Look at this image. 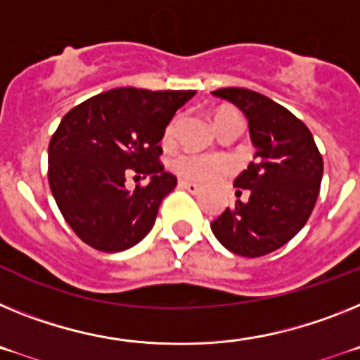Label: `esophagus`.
Here are the masks:
<instances>
[{
  "mask_svg": "<svg viewBox=\"0 0 360 360\" xmlns=\"http://www.w3.org/2000/svg\"><path fill=\"white\" fill-rule=\"evenodd\" d=\"M179 186L184 190H188L190 193H199L201 192V186L195 183H190V181H179Z\"/></svg>",
  "mask_w": 360,
  "mask_h": 360,
  "instance_id": "esophagus-1",
  "label": "esophagus"
}]
</instances>
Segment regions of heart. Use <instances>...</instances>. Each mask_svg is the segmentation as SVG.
<instances>
[{
	"mask_svg": "<svg viewBox=\"0 0 360 360\" xmlns=\"http://www.w3.org/2000/svg\"><path fill=\"white\" fill-rule=\"evenodd\" d=\"M223 114H233V112H217L215 117H219V115ZM176 124L177 121H172V123L168 124L167 132H165V139H167V141H170L172 137H174ZM174 168H176L177 174H181V176L186 177V179L212 181L228 170V161L224 158H219V155L186 152V154H181L174 159Z\"/></svg>",
	"mask_w": 360,
	"mask_h": 360,
	"instance_id": "obj_1",
	"label": "heart"
}]
</instances>
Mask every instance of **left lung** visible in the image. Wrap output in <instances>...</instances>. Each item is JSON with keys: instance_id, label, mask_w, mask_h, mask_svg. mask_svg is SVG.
Wrapping results in <instances>:
<instances>
[{"instance_id": "left-lung-1", "label": "left lung", "mask_w": 360, "mask_h": 360, "mask_svg": "<svg viewBox=\"0 0 360 360\" xmlns=\"http://www.w3.org/2000/svg\"><path fill=\"white\" fill-rule=\"evenodd\" d=\"M212 94L245 114L255 146L254 161L233 181L236 188L248 190V199H237L212 221V232L224 248L243 257L271 254L301 232L311 215L323 158L308 127L266 96L246 89Z\"/></svg>"}]
</instances>
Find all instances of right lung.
<instances>
[{
  "mask_svg": "<svg viewBox=\"0 0 360 360\" xmlns=\"http://www.w3.org/2000/svg\"><path fill=\"white\" fill-rule=\"evenodd\" d=\"M195 90L114 89L65 115L49 145V184L59 212L83 243L106 254L132 248L154 228L177 179L159 162V141ZM134 169L150 177L128 193Z\"/></svg>",
  "mask_w": 360,
  "mask_h": 360,
  "instance_id": "1",
  "label": "right lung"
}]
</instances>
